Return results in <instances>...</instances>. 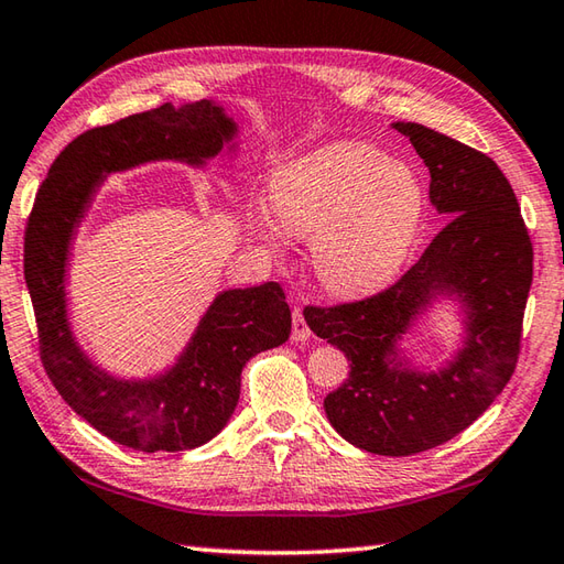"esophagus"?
Here are the masks:
<instances>
[{
  "label": "esophagus",
  "instance_id": "obj_1",
  "mask_svg": "<svg viewBox=\"0 0 564 564\" xmlns=\"http://www.w3.org/2000/svg\"><path fill=\"white\" fill-rule=\"evenodd\" d=\"M311 327H307V323H305V317H303V311L301 307H293V339L295 341H305V339H311Z\"/></svg>",
  "mask_w": 564,
  "mask_h": 564
}]
</instances>
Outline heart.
I'll list each match as a JSON object with an SVG mask.
<instances>
[{"mask_svg": "<svg viewBox=\"0 0 564 564\" xmlns=\"http://www.w3.org/2000/svg\"><path fill=\"white\" fill-rule=\"evenodd\" d=\"M279 223L313 239L325 289L359 295L389 283L408 259L425 215L413 169L364 141H337L285 165L271 183Z\"/></svg>", "mask_w": 564, "mask_h": 564, "instance_id": "heart-1", "label": "heart"}]
</instances>
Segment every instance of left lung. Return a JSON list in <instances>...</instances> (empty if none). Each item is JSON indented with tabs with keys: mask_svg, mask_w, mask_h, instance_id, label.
Masks as SVG:
<instances>
[{
	"mask_svg": "<svg viewBox=\"0 0 564 564\" xmlns=\"http://www.w3.org/2000/svg\"><path fill=\"white\" fill-rule=\"evenodd\" d=\"M430 171V203L447 225L389 289L339 305H307L317 337L345 351L349 377L327 393L337 433L371 455L408 457L469 427L516 371L533 245L511 183L487 153L413 121H395ZM468 307V339L433 375L404 367L394 345L435 294Z\"/></svg>",
	"mask_w": 564,
	"mask_h": 564,
	"instance_id": "left-lung-1",
	"label": "left lung"
}]
</instances>
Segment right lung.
I'll return each instance as SVG.
<instances>
[{
	"label": "right lung",
	"instance_id": "obj_1",
	"mask_svg": "<svg viewBox=\"0 0 564 564\" xmlns=\"http://www.w3.org/2000/svg\"><path fill=\"white\" fill-rule=\"evenodd\" d=\"M235 131V121L209 99L178 109L165 102L87 129L58 153L33 200L24 275L41 364L63 401L124 447L181 452L213 440L235 413L245 364L289 339L291 307L275 281L219 293L171 371L151 381H119L83 355L65 317L70 237L102 175L159 159L200 165Z\"/></svg>",
	"mask_w": 564,
	"mask_h": 564
}]
</instances>
